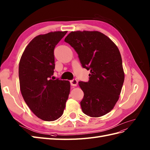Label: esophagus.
<instances>
[{"instance_id":"34e87169","label":"esophagus","mask_w":150,"mask_h":150,"mask_svg":"<svg viewBox=\"0 0 150 150\" xmlns=\"http://www.w3.org/2000/svg\"><path fill=\"white\" fill-rule=\"evenodd\" d=\"M71 86H77L78 85V80L76 79H73L72 80H71Z\"/></svg>"}]
</instances>
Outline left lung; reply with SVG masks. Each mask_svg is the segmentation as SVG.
<instances>
[{
    "mask_svg": "<svg viewBox=\"0 0 150 150\" xmlns=\"http://www.w3.org/2000/svg\"><path fill=\"white\" fill-rule=\"evenodd\" d=\"M64 41L78 53L82 67L90 70L89 81L79 82L83 112L90 117L106 115L118 100L125 78L118 47L98 31L71 32Z\"/></svg>",
    "mask_w": 150,
    "mask_h": 150,
    "instance_id": "1",
    "label": "left lung"
}]
</instances>
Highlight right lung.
Instances as JSON below:
<instances>
[{"label":"right lung","mask_w":150,"mask_h":150,"mask_svg":"<svg viewBox=\"0 0 150 150\" xmlns=\"http://www.w3.org/2000/svg\"><path fill=\"white\" fill-rule=\"evenodd\" d=\"M64 32L39 35L25 47L19 64L20 90L23 99L34 114L51 122L63 115L70 93V82L54 80V49Z\"/></svg>","instance_id":"right-lung-1"}]
</instances>
